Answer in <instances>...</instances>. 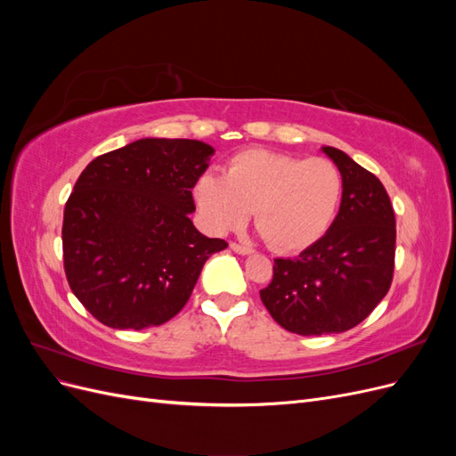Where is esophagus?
I'll use <instances>...</instances> for the list:
<instances>
[{
    "label": "esophagus",
    "mask_w": 456,
    "mask_h": 456,
    "mask_svg": "<svg viewBox=\"0 0 456 456\" xmlns=\"http://www.w3.org/2000/svg\"><path fill=\"white\" fill-rule=\"evenodd\" d=\"M230 247H232V251H236V253H240V255H249V253H253V249L249 245H245V243H236V241H232L230 243Z\"/></svg>",
    "instance_id": "obj_1"
}]
</instances>
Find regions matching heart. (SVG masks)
<instances>
[{"label":"heart","instance_id":"heart-1","mask_svg":"<svg viewBox=\"0 0 456 456\" xmlns=\"http://www.w3.org/2000/svg\"><path fill=\"white\" fill-rule=\"evenodd\" d=\"M342 186V173L330 159L243 150L230 159L226 176L201 175L194 196L213 232L240 228L253 209L255 226L270 247L297 251L333 223Z\"/></svg>","mask_w":456,"mask_h":456}]
</instances>
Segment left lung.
<instances>
[{
    "label": "left lung",
    "mask_w": 456,
    "mask_h": 456,
    "mask_svg": "<svg viewBox=\"0 0 456 456\" xmlns=\"http://www.w3.org/2000/svg\"><path fill=\"white\" fill-rule=\"evenodd\" d=\"M342 173V201L323 238L297 258H275L260 300L283 329L302 337L360 325L390 291L395 215L379 178L342 150L323 146Z\"/></svg>",
    "instance_id": "8db88e82"
}]
</instances>
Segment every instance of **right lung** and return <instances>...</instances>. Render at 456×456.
I'll list each match as a JSON object with an SVG mask.
<instances>
[{
  "mask_svg": "<svg viewBox=\"0 0 456 456\" xmlns=\"http://www.w3.org/2000/svg\"><path fill=\"white\" fill-rule=\"evenodd\" d=\"M215 150L141 139L94 158L64 207L68 285L112 329L156 327L184 308L205 260L228 243L196 230L191 188Z\"/></svg>",
  "mask_w": 456,
  "mask_h": 456,
  "instance_id": "obj_1",
  "label": "right lung"
}]
</instances>
